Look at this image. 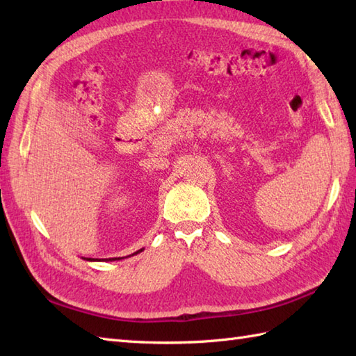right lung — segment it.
<instances>
[{"instance_id": "obj_1", "label": "right lung", "mask_w": 356, "mask_h": 356, "mask_svg": "<svg viewBox=\"0 0 356 356\" xmlns=\"http://www.w3.org/2000/svg\"><path fill=\"white\" fill-rule=\"evenodd\" d=\"M140 251H142V249H140ZM136 254H138V252H136ZM120 259H122V257H119V259H105V260H107V261H115V260H120ZM87 260L95 261V260H92V259H87Z\"/></svg>"}]
</instances>
